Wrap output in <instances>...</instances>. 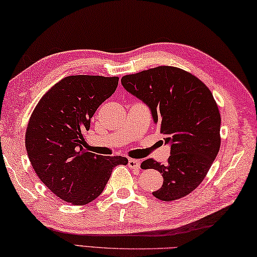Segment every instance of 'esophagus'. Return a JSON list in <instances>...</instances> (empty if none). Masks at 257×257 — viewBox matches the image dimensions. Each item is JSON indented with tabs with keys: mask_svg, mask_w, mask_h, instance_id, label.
<instances>
[{
	"mask_svg": "<svg viewBox=\"0 0 257 257\" xmlns=\"http://www.w3.org/2000/svg\"><path fill=\"white\" fill-rule=\"evenodd\" d=\"M128 166L130 169H136L138 170L141 167V162L138 160H134V158H129L128 160Z\"/></svg>",
	"mask_w": 257,
	"mask_h": 257,
	"instance_id": "obj_1",
	"label": "esophagus"
}]
</instances>
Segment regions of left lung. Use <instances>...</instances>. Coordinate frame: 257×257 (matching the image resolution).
I'll use <instances>...</instances> for the list:
<instances>
[{"label": "left lung", "mask_w": 257, "mask_h": 257, "mask_svg": "<svg viewBox=\"0 0 257 257\" xmlns=\"http://www.w3.org/2000/svg\"><path fill=\"white\" fill-rule=\"evenodd\" d=\"M121 84L148 106L171 147L166 165L152 158L142 163L143 170H156L164 179L153 195L162 201L185 197L203 181L220 148L221 118L212 93L192 74L172 66L125 75Z\"/></svg>", "instance_id": "left-lung-1"}]
</instances>
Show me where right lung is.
I'll list each match as a JSON object with an SVG mask.
<instances>
[{
	"mask_svg": "<svg viewBox=\"0 0 257 257\" xmlns=\"http://www.w3.org/2000/svg\"><path fill=\"white\" fill-rule=\"evenodd\" d=\"M119 77L73 75L41 97L26 133L30 163L56 197L75 206L87 204L104 190L121 156H101L85 149V133L97 108L113 94Z\"/></svg>",
	"mask_w": 257,
	"mask_h": 257,
	"instance_id": "1",
	"label": "right lung"
}]
</instances>
